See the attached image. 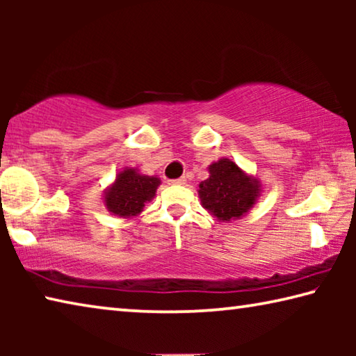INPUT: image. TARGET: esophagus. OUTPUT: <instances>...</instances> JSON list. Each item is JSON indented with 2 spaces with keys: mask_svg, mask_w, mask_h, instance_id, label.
I'll list each match as a JSON object with an SVG mask.
<instances>
[{
  "mask_svg": "<svg viewBox=\"0 0 356 356\" xmlns=\"http://www.w3.org/2000/svg\"><path fill=\"white\" fill-rule=\"evenodd\" d=\"M185 182H186L185 177H179V179H171V180H170L171 185H184Z\"/></svg>",
  "mask_w": 356,
  "mask_h": 356,
  "instance_id": "34e87169",
  "label": "esophagus"
}]
</instances>
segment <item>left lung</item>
<instances>
[{
    "instance_id": "1",
    "label": "left lung",
    "mask_w": 356,
    "mask_h": 356,
    "mask_svg": "<svg viewBox=\"0 0 356 356\" xmlns=\"http://www.w3.org/2000/svg\"><path fill=\"white\" fill-rule=\"evenodd\" d=\"M210 177L200 185L202 206L221 221L240 218L259 196L256 179L245 176L234 161L222 159L209 168Z\"/></svg>"
}]
</instances>
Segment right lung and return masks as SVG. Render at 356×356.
Here are the masks:
<instances>
[{
  "label": "right lung",
  "mask_w": 356,
  "mask_h": 356,
  "mask_svg": "<svg viewBox=\"0 0 356 356\" xmlns=\"http://www.w3.org/2000/svg\"><path fill=\"white\" fill-rule=\"evenodd\" d=\"M160 185L159 177L140 176L135 170H124L106 191L105 204L110 212L119 216H135L143 210L144 204L152 201Z\"/></svg>",
  "instance_id": "right-lung-1"
}]
</instances>
